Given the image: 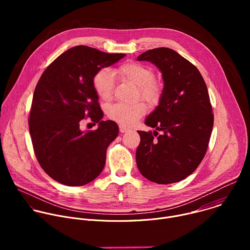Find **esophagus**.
<instances>
[{
  "instance_id": "34e87169",
  "label": "esophagus",
  "mask_w": 250,
  "mask_h": 250,
  "mask_svg": "<svg viewBox=\"0 0 250 250\" xmlns=\"http://www.w3.org/2000/svg\"><path fill=\"white\" fill-rule=\"evenodd\" d=\"M128 130V127H126V126H125V125H120V131L122 132V133H124V132H125V131H127Z\"/></svg>"
}]
</instances>
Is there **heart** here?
I'll return each instance as SVG.
<instances>
[{
	"label": "heart",
	"mask_w": 250,
	"mask_h": 250,
	"mask_svg": "<svg viewBox=\"0 0 250 250\" xmlns=\"http://www.w3.org/2000/svg\"><path fill=\"white\" fill-rule=\"evenodd\" d=\"M114 75L125 82H129L138 87L139 95L149 104H155L160 97L159 86L153 81L154 73L151 68L139 63H125L114 71ZM94 89L104 101H109L113 95L114 79L109 70H100L93 79ZM146 113V106L144 103L132 104L118 103L108 109V117L125 125H133L138 119Z\"/></svg>",
	"instance_id": "b5f03b06"
}]
</instances>
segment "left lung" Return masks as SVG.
I'll return each instance as SVG.
<instances>
[{"label":"left lung","instance_id":"1","mask_svg":"<svg viewBox=\"0 0 250 250\" xmlns=\"http://www.w3.org/2000/svg\"><path fill=\"white\" fill-rule=\"evenodd\" d=\"M137 60L154 64L164 85L145 122L155 130H138L137 168L151 182H179L197 169L208 146L213 115L207 85L197 67L173 49H150Z\"/></svg>","mask_w":250,"mask_h":250}]
</instances>
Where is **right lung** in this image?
I'll return each instance as SVG.
<instances>
[{
    "instance_id": "add662e5",
    "label": "right lung",
    "mask_w": 250,
    "mask_h": 250,
    "mask_svg": "<svg viewBox=\"0 0 250 250\" xmlns=\"http://www.w3.org/2000/svg\"><path fill=\"white\" fill-rule=\"evenodd\" d=\"M125 54H110L79 45L58 56L35 87L29 133L42 168L66 186H83L101 174L106 148L119 134L113 121H103L93 79ZM98 124L96 131H82L83 119Z\"/></svg>"
}]
</instances>
